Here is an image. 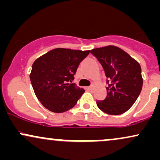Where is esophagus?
<instances>
[{
	"label": "esophagus",
	"instance_id": "34e87169",
	"mask_svg": "<svg viewBox=\"0 0 160 160\" xmlns=\"http://www.w3.org/2000/svg\"><path fill=\"white\" fill-rule=\"evenodd\" d=\"M88 89H89L90 91H92L93 89H95V85H92V86H89V87H88Z\"/></svg>",
	"mask_w": 160,
	"mask_h": 160
}]
</instances>
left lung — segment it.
<instances>
[{
	"label": "left lung",
	"mask_w": 160,
	"mask_h": 160,
	"mask_svg": "<svg viewBox=\"0 0 160 160\" xmlns=\"http://www.w3.org/2000/svg\"><path fill=\"white\" fill-rule=\"evenodd\" d=\"M90 52L102 64L109 80L107 97L103 101H97V106L108 114H122L133 105L141 93L143 78L140 65L115 46L95 48Z\"/></svg>",
	"instance_id": "left-lung-1"
}]
</instances>
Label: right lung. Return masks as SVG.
<instances>
[{"instance_id":"right-lung-1","label":"right lung","mask_w":160,"mask_h":160,"mask_svg":"<svg viewBox=\"0 0 160 160\" xmlns=\"http://www.w3.org/2000/svg\"><path fill=\"white\" fill-rule=\"evenodd\" d=\"M89 50L56 48L34 61L30 80L37 98L49 111L63 113L74 108L83 94L82 88L70 83L80 62Z\"/></svg>"}]
</instances>
